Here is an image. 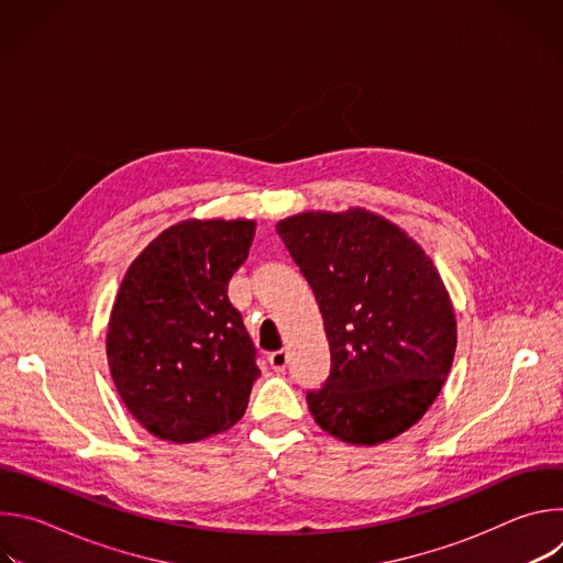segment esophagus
<instances>
[{
	"mask_svg": "<svg viewBox=\"0 0 563 563\" xmlns=\"http://www.w3.org/2000/svg\"><path fill=\"white\" fill-rule=\"evenodd\" d=\"M269 365H272L276 372H283V369L287 367V352H285V350L272 352V354H269Z\"/></svg>",
	"mask_w": 563,
	"mask_h": 563,
	"instance_id": "1",
	"label": "esophagus"
}]
</instances>
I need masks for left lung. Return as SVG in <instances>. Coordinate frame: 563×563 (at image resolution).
Instances as JSON below:
<instances>
[{
    "label": "left lung",
    "instance_id": "1",
    "mask_svg": "<svg viewBox=\"0 0 563 563\" xmlns=\"http://www.w3.org/2000/svg\"><path fill=\"white\" fill-rule=\"evenodd\" d=\"M313 289L332 369L307 391L316 423L354 445L410 430L434 404L456 350L450 296L415 240L365 209L276 224Z\"/></svg>",
    "mask_w": 563,
    "mask_h": 563
}]
</instances>
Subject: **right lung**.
<instances>
[{"mask_svg":"<svg viewBox=\"0 0 563 563\" xmlns=\"http://www.w3.org/2000/svg\"><path fill=\"white\" fill-rule=\"evenodd\" d=\"M252 220H185L129 267L107 334L113 383L157 439L194 443L245 415L256 345L227 285L247 261Z\"/></svg>","mask_w":563,"mask_h":563,"instance_id":"obj_1","label":"right lung"}]
</instances>
